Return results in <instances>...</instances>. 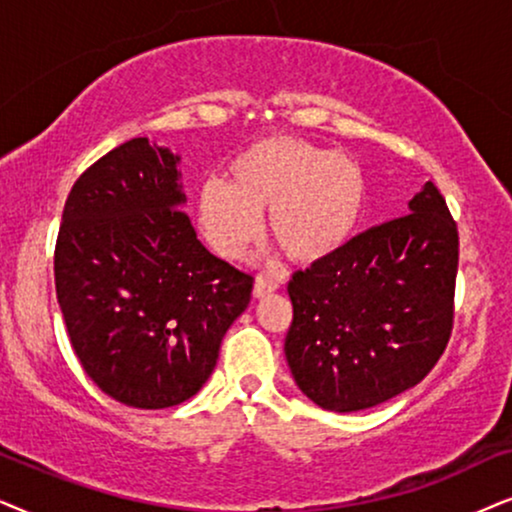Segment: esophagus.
<instances>
[{"label": "esophagus", "mask_w": 512, "mask_h": 512, "mask_svg": "<svg viewBox=\"0 0 512 512\" xmlns=\"http://www.w3.org/2000/svg\"><path fill=\"white\" fill-rule=\"evenodd\" d=\"M276 288L278 285L274 283V281H269V278H257L255 281V288H252V295H255L257 299H264V297H269V295H274L276 292Z\"/></svg>", "instance_id": "34e87169"}]
</instances>
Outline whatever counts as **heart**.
I'll return each mask as SVG.
<instances>
[{"instance_id":"obj_1","label":"heart","mask_w":512,"mask_h":512,"mask_svg":"<svg viewBox=\"0 0 512 512\" xmlns=\"http://www.w3.org/2000/svg\"><path fill=\"white\" fill-rule=\"evenodd\" d=\"M363 166L316 142L269 135L243 149L224 182H206L199 194L201 234L224 260H241L260 238V213L269 210V234L299 264L337 255L363 217Z\"/></svg>"}]
</instances>
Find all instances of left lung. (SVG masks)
<instances>
[{"instance_id": "8db88e82", "label": "left lung", "mask_w": 512, "mask_h": 512, "mask_svg": "<svg viewBox=\"0 0 512 512\" xmlns=\"http://www.w3.org/2000/svg\"><path fill=\"white\" fill-rule=\"evenodd\" d=\"M456 267V222L426 182L407 215L297 271L285 358L299 391L323 410L358 412L417 386L452 335Z\"/></svg>"}]
</instances>
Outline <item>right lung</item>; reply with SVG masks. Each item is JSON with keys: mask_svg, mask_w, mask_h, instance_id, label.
Masks as SVG:
<instances>
[{"mask_svg": "<svg viewBox=\"0 0 512 512\" xmlns=\"http://www.w3.org/2000/svg\"><path fill=\"white\" fill-rule=\"evenodd\" d=\"M180 156L147 138L74 182L58 231L56 295L93 384L138 410L201 391L252 276L208 252L189 222Z\"/></svg>", "mask_w": 512, "mask_h": 512, "instance_id": "1", "label": "right lung"}]
</instances>
